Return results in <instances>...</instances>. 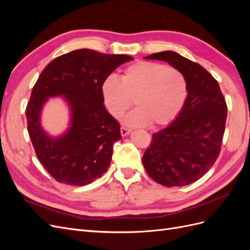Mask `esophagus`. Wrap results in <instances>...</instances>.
I'll return each mask as SVG.
<instances>
[{
  "label": "esophagus",
  "instance_id": "34e87169",
  "mask_svg": "<svg viewBox=\"0 0 250 250\" xmlns=\"http://www.w3.org/2000/svg\"><path fill=\"white\" fill-rule=\"evenodd\" d=\"M131 132V129H129V128H126V127H121V134L123 135V137H126V135H128Z\"/></svg>",
  "mask_w": 250,
  "mask_h": 250
}]
</instances>
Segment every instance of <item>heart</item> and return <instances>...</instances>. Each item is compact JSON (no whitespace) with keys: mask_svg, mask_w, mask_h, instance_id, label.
I'll use <instances>...</instances> for the list:
<instances>
[{"mask_svg":"<svg viewBox=\"0 0 250 250\" xmlns=\"http://www.w3.org/2000/svg\"><path fill=\"white\" fill-rule=\"evenodd\" d=\"M102 95L107 110L116 119L122 118L134 100L138 108L126 117L127 125L164 126L184 108L188 83L175 67L142 60L127 66L121 80L113 76L105 79Z\"/></svg>","mask_w":250,"mask_h":250,"instance_id":"b5f03b06","label":"heart"}]
</instances>
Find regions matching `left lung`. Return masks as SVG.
<instances>
[{
  "label": "left lung",
  "instance_id": "1",
  "mask_svg": "<svg viewBox=\"0 0 250 250\" xmlns=\"http://www.w3.org/2000/svg\"><path fill=\"white\" fill-rule=\"evenodd\" d=\"M167 62L184 74L188 97L173 122L153 133L143 155L148 175L165 187H184L201 178L220 153L228 106L218 81L192 60L173 51L145 57Z\"/></svg>",
  "mask_w": 250,
  "mask_h": 250
}]
</instances>
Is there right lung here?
<instances>
[{"mask_svg": "<svg viewBox=\"0 0 250 250\" xmlns=\"http://www.w3.org/2000/svg\"><path fill=\"white\" fill-rule=\"evenodd\" d=\"M133 58L79 49L55 58L33 86L26 108L29 137L50 175L60 184L85 186L107 171L120 124L104 106L102 83L118 66ZM62 95L71 110L70 127L53 138L40 125L43 104Z\"/></svg>", "mask_w": 250, "mask_h": 250, "instance_id": "obj_1", "label": "right lung"}]
</instances>
